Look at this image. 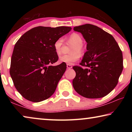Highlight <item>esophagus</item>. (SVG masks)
<instances>
[{
  "instance_id": "1",
  "label": "esophagus",
  "mask_w": 132,
  "mask_h": 132,
  "mask_svg": "<svg viewBox=\"0 0 132 132\" xmlns=\"http://www.w3.org/2000/svg\"><path fill=\"white\" fill-rule=\"evenodd\" d=\"M66 66H67V68L68 69H71L72 68V66L71 65V64H67V65H66Z\"/></svg>"
}]
</instances>
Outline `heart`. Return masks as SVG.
<instances>
[{
	"label": "heart",
	"mask_w": 132,
	"mask_h": 132,
	"mask_svg": "<svg viewBox=\"0 0 132 132\" xmlns=\"http://www.w3.org/2000/svg\"><path fill=\"white\" fill-rule=\"evenodd\" d=\"M68 44L73 45L71 48L70 52L71 53L69 55H63L59 57V62L61 63L72 64L73 62L78 61L80 57V55L84 52V48L82 46L83 39L81 35L77 33H72L69 35L68 38ZM64 45V40L62 38H59L54 42L53 48L56 53L59 55L62 52Z\"/></svg>",
	"instance_id": "obj_1"
}]
</instances>
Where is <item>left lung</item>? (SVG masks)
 Returning <instances> with one entry per match:
<instances>
[{
	"mask_svg": "<svg viewBox=\"0 0 132 132\" xmlns=\"http://www.w3.org/2000/svg\"><path fill=\"white\" fill-rule=\"evenodd\" d=\"M73 30L81 32L87 43L81 66L73 67L76 73L73 87L84 97H104L117 86L122 73V51L112 35L97 26L86 24Z\"/></svg>",
	"mask_w": 132,
	"mask_h": 132,
	"instance_id": "8db88e82",
	"label": "left lung"
}]
</instances>
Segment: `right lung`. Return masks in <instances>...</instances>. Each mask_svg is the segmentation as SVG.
Instances as JSON below:
<instances>
[{"label":"right lung","instance_id":"right-lung-1","mask_svg":"<svg viewBox=\"0 0 132 132\" xmlns=\"http://www.w3.org/2000/svg\"><path fill=\"white\" fill-rule=\"evenodd\" d=\"M71 30L69 27H37L24 33L15 43L10 74L15 88L26 100L38 102L55 93L66 64L51 65L58 60L53 44Z\"/></svg>","mask_w":132,"mask_h":132}]
</instances>
